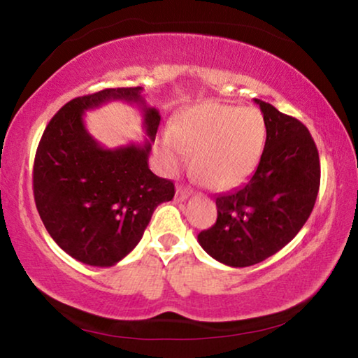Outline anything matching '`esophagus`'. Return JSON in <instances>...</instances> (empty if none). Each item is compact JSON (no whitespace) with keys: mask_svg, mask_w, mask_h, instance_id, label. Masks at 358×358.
<instances>
[{"mask_svg":"<svg viewBox=\"0 0 358 358\" xmlns=\"http://www.w3.org/2000/svg\"><path fill=\"white\" fill-rule=\"evenodd\" d=\"M189 191L188 189H185V188H178L177 189V193H175V201L177 202H183V201H186L189 197Z\"/></svg>","mask_w":358,"mask_h":358,"instance_id":"esophagus-1","label":"esophagus"}]
</instances>
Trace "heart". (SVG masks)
Listing matches in <instances>:
<instances>
[{
	"instance_id": "1",
	"label": "heart",
	"mask_w": 358,
	"mask_h": 358,
	"mask_svg": "<svg viewBox=\"0 0 358 358\" xmlns=\"http://www.w3.org/2000/svg\"><path fill=\"white\" fill-rule=\"evenodd\" d=\"M265 125L254 109L207 104L188 109L162 135L161 152L169 167L188 162L213 189H228L252 172L262 152Z\"/></svg>"
}]
</instances>
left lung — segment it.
<instances>
[{"mask_svg":"<svg viewBox=\"0 0 358 358\" xmlns=\"http://www.w3.org/2000/svg\"><path fill=\"white\" fill-rule=\"evenodd\" d=\"M266 140L255 172L215 197L217 222L197 234L207 254L234 268L278 252L310 217L320 188V157L307 127L265 101Z\"/></svg>","mask_w":358,"mask_h":358,"instance_id":"obj_1","label":"left lung"}]
</instances>
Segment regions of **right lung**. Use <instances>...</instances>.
<instances>
[{
	"label": "right lung",
	"mask_w": 358,
	"mask_h": 358,
	"mask_svg": "<svg viewBox=\"0 0 358 358\" xmlns=\"http://www.w3.org/2000/svg\"><path fill=\"white\" fill-rule=\"evenodd\" d=\"M141 92V87L108 88L69 101L50 120L36 149L34 196L43 225L82 264H119L140 243L156 207L175 196L172 181L149 170L161 114ZM112 100L138 106L145 143L109 150L89 135L83 114Z\"/></svg>",
	"instance_id": "obj_1"
}]
</instances>
